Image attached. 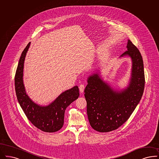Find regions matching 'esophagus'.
Returning <instances> with one entry per match:
<instances>
[{
  "mask_svg": "<svg viewBox=\"0 0 159 159\" xmlns=\"http://www.w3.org/2000/svg\"><path fill=\"white\" fill-rule=\"evenodd\" d=\"M79 88H80V92H81V93H82L84 92V91L85 86H84V85H83V84H81V85H80V87H79Z\"/></svg>",
  "mask_w": 159,
  "mask_h": 159,
  "instance_id": "obj_1",
  "label": "esophagus"
}]
</instances>
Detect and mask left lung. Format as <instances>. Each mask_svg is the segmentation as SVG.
I'll list each match as a JSON object with an SVG mask.
<instances>
[{
  "mask_svg": "<svg viewBox=\"0 0 159 159\" xmlns=\"http://www.w3.org/2000/svg\"><path fill=\"white\" fill-rule=\"evenodd\" d=\"M127 51L120 58L129 57L131 70L127 86L118 91L104 81L99 70L87 78L84 90L89 122L93 129L109 132L123 125L134 111L143 94L145 78L144 65L139 50L129 39Z\"/></svg>",
  "mask_w": 159,
  "mask_h": 159,
  "instance_id": "left-lung-1",
  "label": "left lung"
}]
</instances>
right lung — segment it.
<instances>
[{
	"instance_id": "right-lung-1",
	"label": "right lung",
	"mask_w": 159,
	"mask_h": 159,
	"mask_svg": "<svg viewBox=\"0 0 159 159\" xmlns=\"http://www.w3.org/2000/svg\"><path fill=\"white\" fill-rule=\"evenodd\" d=\"M30 45V42L21 54L15 77V91L18 102L24 113L36 127L43 131L53 133L61 129L64 123L66 108L80 95L76 85L66 90L47 106H41L30 98L24 85V62Z\"/></svg>"
}]
</instances>
